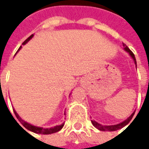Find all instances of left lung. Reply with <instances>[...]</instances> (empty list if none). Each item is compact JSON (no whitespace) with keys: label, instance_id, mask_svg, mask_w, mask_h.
I'll list each match as a JSON object with an SVG mask.
<instances>
[{"label":"left lung","instance_id":"obj_1","mask_svg":"<svg viewBox=\"0 0 149 149\" xmlns=\"http://www.w3.org/2000/svg\"><path fill=\"white\" fill-rule=\"evenodd\" d=\"M123 46H124V50H125V51L130 54V56L133 58L134 64H135V67H136V60H135V57H134V53L130 50V48L125 45V44H123ZM134 112H135V111H134V112H133L126 120H124L123 122H122V123H118V124H115V125H102V124H100V123H98L97 122L93 121V120H91V123H92L93 126H94L95 128H97V129L98 130H100V131H116V130H120V129L125 127V126L131 121V119L133 118V116L134 115Z\"/></svg>","mask_w":149,"mask_h":149}]
</instances>
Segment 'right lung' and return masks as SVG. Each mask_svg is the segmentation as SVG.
Returning a JSON list of instances; mask_svg holds the SVG:
<instances>
[{"label":"right lung","mask_w":149,"mask_h":149,"mask_svg":"<svg viewBox=\"0 0 149 149\" xmlns=\"http://www.w3.org/2000/svg\"><path fill=\"white\" fill-rule=\"evenodd\" d=\"M33 37V34H32L30 37H28L23 43H22V45H26L32 38ZM20 48H21V46L19 48V50L18 51H19L20 50ZM71 95V94H70ZM14 112H15V116H16V117H17V119L20 122V123L27 130H29V131H31V132H33V133H36V134H53V133H56V132H58L63 127H64V123H62V124H60V125H57V126H54V127H52V128H47V129H45V128H42V127H38V126H34V125H33V124H31V123H27V122H26V121H24L19 115H18V113L15 111V109H14ZM16 121V120H15ZM23 129V128H22ZM24 130V129H23ZM26 131V130H25Z\"/></svg>","instance_id":"1"}]
</instances>
